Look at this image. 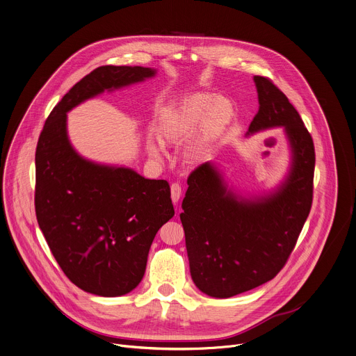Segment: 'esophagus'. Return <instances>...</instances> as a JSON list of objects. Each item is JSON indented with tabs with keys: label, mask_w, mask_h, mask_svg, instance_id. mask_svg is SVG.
Masks as SVG:
<instances>
[{
	"label": "esophagus",
	"mask_w": 356,
	"mask_h": 356,
	"mask_svg": "<svg viewBox=\"0 0 356 356\" xmlns=\"http://www.w3.org/2000/svg\"><path fill=\"white\" fill-rule=\"evenodd\" d=\"M170 195H172V201L176 205L181 197V186L179 183H173L170 186Z\"/></svg>",
	"instance_id": "obj_1"
}]
</instances>
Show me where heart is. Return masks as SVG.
I'll list each match as a JSON object with an SVG mask.
<instances>
[{
  "instance_id": "1",
  "label": "heart",
  "mask_w": 356,
  "mask_h": 356,
  "mask_svg": "<svg viewBox=\"0 0 356 356\" xmlns=\"http://www.w3.org/2000/svg\"><path fill=\"white\" fill-rule=\"evenodd\" d=\"M233 115L234 107L229 99L211 93H193L162 110L155 130L159 141L170 147H179L195 136L187 158L190 163H197L207 147L223 134ZM145 148L151 158L162 159L158 143L149 140Z\"/></svg>"
}]
</instances>
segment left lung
I'll list each match as a JSON object with an SVG mask.
<instances>
[{"mask_svg": "<svg viewBox=\"0 0 356 356\" xmlns=\"http://www.w3.org/2000/svg\"><path fill=\"white\" fill-rule=\"evenodd\" d=\"M253 79L259 111L246 137L282 127L291 152L286 176L267 193L243 195L209 161L188 176L181 204L193 282L219 299L271 281L292 253L312 208L313 140L288 97L268 78Z\"/></svg>", "mask_w": 356, "mask_h": 356, "instance_id": "left-lung-1", "label": "left lung"}]
</instances>
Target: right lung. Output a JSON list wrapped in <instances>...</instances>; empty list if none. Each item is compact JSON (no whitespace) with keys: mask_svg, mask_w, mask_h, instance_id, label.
Instances as JSON below:
<instances>
[{"mask_svg":"<svg viewBox=\"0 0 356 356\" xmlns=\"http://www.w3.org/2000/svg\"><path fill=\"white\" fill-rule=\"evenodd\" d=\"M155 75L156 70L138 65L93 70L64 95L39 137V227L68 280L97 296H123L138 286L155 234L175 209L166 180L79 155L68 138L67 113L103 92Z\"/></svg>","mask_w":356,"mask_h":356,"instance_id":"obj_1","label":"right lung"}]
</instances>
